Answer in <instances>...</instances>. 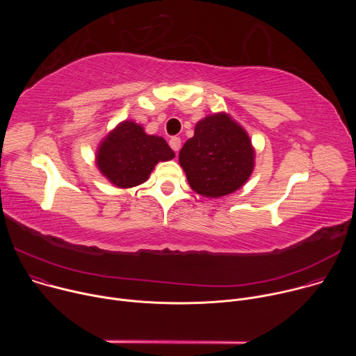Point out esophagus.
I'll return each mask as SVG.
<instances>
[{
    "label": "esophagus",
    "mask_w": 356,
    "mask_h": 356,
    "mask_svg": "<svg viewBox=\"0 0 356 356\" xmlns=\"http://www.w3.org/2000/svg\"><path fill=\"white\" fill-rule=\"evenodd\" d=\"M169 145H170V147H172L175 152H179V149H180V145H181V140H180V138H177V136H173V138H170V140H169Z\"/></svg>",
    "instance_id": "34e87169"
}]
</instances>
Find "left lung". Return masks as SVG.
<instances>
[{
	"mask_svg": "<svg viewBox=\"0 0 356 356\" xmlns=\"http://www.w3.org/2000/svg\"><path fill=\"white\" fill-rule=\"evenodd\" d=\"M179 162L190 187L204 197H222L241 188L255 166V150L246 131L218 113L195 124Z\"/></svg>",
	"mask_w": 356,
	"mask_h": 356,
	"instance_id": "8db88e82",
	"label": "left lung"
}]
</instances>
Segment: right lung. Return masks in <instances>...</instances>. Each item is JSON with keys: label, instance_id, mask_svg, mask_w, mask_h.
Here are the masks:
<instances>
[{"label": "right lung", "instance_id": "obj_1", "mask_svg": "<svg viewBox=\"0 0 356 356\" xmlns=\"http://www.w3.org/2000/svg\"><path fill=\"white\" fill-rule=\"evenodd\" d=\"M175 158L162 136L147 135L134 121L117 125L99 143L95 163L114 186L129 188L145 183L159 162Z\"/></svg>", "mask_w": 356, "mask_h": 356}]
</instances>
